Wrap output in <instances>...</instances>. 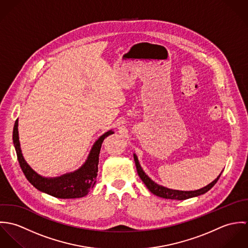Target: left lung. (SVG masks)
Returning a JSON list of instances; mask_svg holds the SVG:
<instances>
[{"instance_id":"obj_1","label":"left lung","mask_w":248,"mask_h":248,"mask_svg":"<svg viewBox=\"0 0 248 248\" xmlns=\"http://www.w3.org/2000/svg\"><path fill=\"white\" fill-rule=\"evenodd\" d=\"M134 159H135V162H136L137 171H138L139 176L141 178L144 184L147 186V188L151 191V193H153L154 195H155L157 197H160V198H163V199H169V200L184 201V200H187V199H191V198H194V197L203 195L206 192H208L213 186L217 183V181L218 180V178L222 173L221 172L215 180H213L211 183H209L205 187H202V188L195 190V191H179V190L170 189V188H167V187H164V186H161V185L155 183L154 180H152L150 177L145 174V172L143 171V169H142L141 166L140 164L139 158H138L136 154H134Z\"/></svg>"}]
</instances>
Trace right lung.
Instances as JSON below:
<instances>
[{
    "label": "right lung",
    "mask_w": 248,
    "mask_h": 248,
    "mask_svg": "<svg viewBox=\"0 0 248 248\" xmlns=\"http://www.w3.org/2000/svg\"><path fill=\"white\" fill-rule=\"evenodd\" d=\"M113 133L112 130H109L94 142L85 163L80 168L60 177H43L36 173L25 160L19 140L18 119L13 128V143L22 171L36 189L58 199H77L87 196L95 184L102 142Z\"/></svg>",
    "instance_id": "right-lung-1"
}]
</instances>
